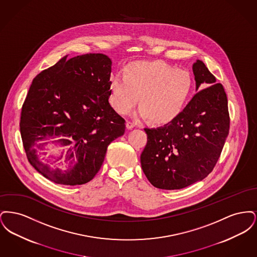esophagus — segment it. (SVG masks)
<instances>
[{"instance_id": "34e87169", "label": "esophagus", "mask_w": 257, "mask_h": 257, "mask_svg": "<svg viewBox=\"0 0 257 257\" xmlns=\"http://www.w3.org/2000/svg\"><path fill=\"white\" fill-rule=\"evenodd\" d=\"M135 126H136V124H135L134 122H131V121H127V122H126L127 129H133Z\"/></svg>"}]
</instances>
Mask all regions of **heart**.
<instances>
[{
  "label": "heart",
  "instance_id": "b5f03b06",
  "mask_svg": "<svg viewBox=\"0 0 257 257\" xmlns=\"http://www.w3.org/2000/svg\"><path fill=\"white\" fill-rule=\"evenodd\" d=\"M192 87V76L185 69L164 61H133L123 68V76L110 78V105L127 114L139 100L141 117L167 124L182 111Z\"/></svg>",
  "mask_w": 257,
  "mask_h": 257
}]
</instances>
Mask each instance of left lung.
Wrapping results in <instances>:
<instances>
[{
    "label": "left lung",
    "instance_id": "1",
    "mask_svg": "<svg viewBox=\"0 0 257 257\" xmlns=\"http://www.w3.org/2000/svg\"><path fill=\"white\" fill-rule=\"evenodd\" d=\"M193 72L198 91L177 117L148 129L142 169L154 187L179 190L204 179L220 158L229 132L227 97L221 84L197 60ZM206 88L204 89V87Z\"/></svg>",
    "mask_w": 257,
    "mask_h": 257
}]
</instances>
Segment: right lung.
I'll use <instances>...</instances> for the list:
<instances>
[{
    "mask_svg": "<svg viewBox=\"0 0 257 257\" xmlns=\"http://www.w3.org/2000/svg\"><path fill=\"white\" fill-rule=\"evenodd\" d=\"M111 61L104 54L61 58L33 80L21 111L20 132L27 158L44 177L61 185H82L100 170L112 141L125 132V120L110 107ZM50 137L67 151L54 169L37 151ZM56 161H54L55 162Z\"/></svg>",
    "mask_w": 257,
    "mask_h": 257,
    "instance_id": "1",
    "label": "right lung"
}]
</instances>
